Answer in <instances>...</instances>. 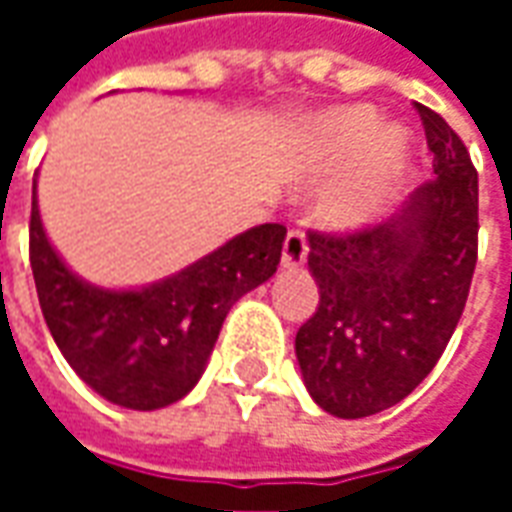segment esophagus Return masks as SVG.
Wrapping results in <instances>:
<instances>
[{
  "mask_svg": "<svg viewBox=\"0 0 512 512\" xmlns=\"http://www.w3.org/2000/svg\"><path fill=\"white\" fill-rule=\"evenodd\" d=\"M307 252H310V244H307V235L299 227H293L285 238V246H282V266L285 268H299L304 260H307Z\"/></svg>",
  "mask_w": 512,
  "mask_h": 512,
  "instance_id": "34e87169",
  "label": "esophagus"
}]
</instances>
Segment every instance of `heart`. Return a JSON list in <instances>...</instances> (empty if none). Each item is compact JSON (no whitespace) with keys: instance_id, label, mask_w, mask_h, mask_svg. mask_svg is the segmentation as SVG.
Masks as SVG:
<instances>
[{"instance_id":"1","label":"heart","mask_w":512,"mask_h":512,"mask_svg":"<svg viewBox=\"0 0 512 512\" xmlns=\"http://www.w3.org/2000/svg\"><path fill=\"white\" fill-rule=\"evenodd\" d=\"M403 134L397 128H376V115L365 106H345L323 115L312 128L315 169H332L351 158L356 150L354 178H348L323 200V213L340 227L367 222L381 202L386 183L403 158Z\"/></svg>"}]
</instances>
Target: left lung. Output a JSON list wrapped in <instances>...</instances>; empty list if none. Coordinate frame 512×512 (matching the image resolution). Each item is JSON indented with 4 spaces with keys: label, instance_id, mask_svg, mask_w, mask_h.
Instances as JSON below:
<instances>
[{
    "label": "left lung",
    "instance_id": "obj_1",
    "mask_svg": "<svg viewBox=\"0 0 512 512\" xmlns=\"http://www.w3.org/2000/svg\"><path fill=\"white\" fill-rule=\"evenodd\" d=\"M436 180L384 224L310 230L318 310L296 334L304 386L334 417L378 414L436 367L466 307L477 263V169L447 120L417 104Z\"/></svg>",
    "mask_w": 512,
    "mask_h": 512
}]
</instances>
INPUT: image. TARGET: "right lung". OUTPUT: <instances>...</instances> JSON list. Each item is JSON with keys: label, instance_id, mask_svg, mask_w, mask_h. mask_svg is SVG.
Returning a JSON list of instances; mask_svg holds the SVG:
<instances>
[{"label": "right lung", "instance_id": "add662e5", "mask_svg": "<svg viewBox=\"0 0 512 512\" xmlns=\"http://www.w3.org/2000/svg\"><path fill=\"white\" fill-rule=\"evenodd\" d=\"M32 183L29 263L54 343L84 384L109 403L156 411L200 381L227 312L274 277L285 227L257 224L178 274L134 290L76 277L46 238Z\"/></svg>", "mask_w": 512, "mask_h": 512}]
</instances>
